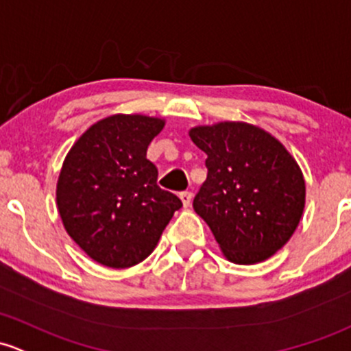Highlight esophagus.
<instances>
[{
    "label": "esophagus",
    "instance_id": "obj_1",
    "mask_svg": "<svg viewBox=\"0 0 351 351\" xmlns=\"http://www.w3.org/2000/svg\"><path fill=\"white\" fill-rule=\"evenodd\" d=\"M191 198H193V195H191V191H182V193H180V200H182V204H183V206H190V204H191Z\"/></svg>",
    "mask_w": 351,
    "mask_h": 351
}]
</instances>
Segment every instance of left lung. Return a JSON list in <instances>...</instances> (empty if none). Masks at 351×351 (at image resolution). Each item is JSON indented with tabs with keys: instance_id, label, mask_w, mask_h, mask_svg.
<instances>
[{
	"instance_id": "obj_1",
	"label": "left lung",
	"mask_w": 351,
	"mask_h": 351,
	"mask_svg": "<svg viewBox=\"0 0 351 351\" xmlns=\"http://www.w3.org/2000/svg\"><path fill=\"white\" fill-rule=\"evenodd\" d=\"M204 153L206 180L193 208L235 264L263 263L291 239L304 210L296 160L274 136L247 123L190 129Z\"/></svg>"
}]
</instances>
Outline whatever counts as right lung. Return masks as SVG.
Returning <instances> with one entry per match:
<instances>
[{
    "label": "right lung",
    "mask_w": 351,
    "mask_h": 351,
    "mask_svg": "<svg viewBox=\"0 0 351 351\" xmlns=\"http://www.w3.org/2000/svg\"><path fill=\"white\" fill-rule=\"evenodd\" d=\"M163 119L116 114L77 139L62 166L57 206L65 230L95 263L114 269L145 261L182 200L158 186L146 158Z\"/></svg>",
    "instance_id": "add662e5"
}]
</instances>
